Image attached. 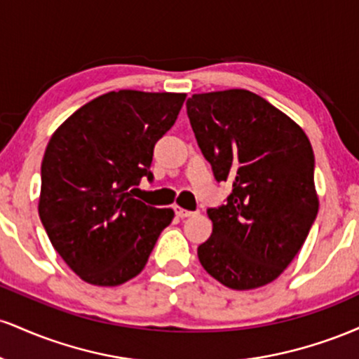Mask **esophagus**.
<instances>
[{"label": "esophagus", "instance_id": "34e87169", "mask_svg": "<svg viewBox=\"0 0 359 359\" xmlns=\"http://www.w3.org/2000/svg\"><path fill=\"white\" fill-rule=\"evenodd\" d=\"M175 214L179 217H189V216H192V214H196V212L187 211V209H182V208H175Z\"/></svg>", "mask_w": 359, "mask_h": 359}]
</instances>
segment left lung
I'll return each instance as SVG.
<instances>
[{"label":"left lung","instance_id":"left-lung-1","mask_svg":"<svg viewBox=\"0 0 359 359\" xmlns=\"http://www.w3.org/2000/svg\"><path fill=\"white\" fill-rule=\"evenodd\" d=\"M187 116L224 204L209 208L212 234L197 248L222 285L250 290L273 282L302 248L319 201L314 151L297 123L246 89L194 94Z\"/></svg>","mask_w":359,"mask_h":359}]
</instances>
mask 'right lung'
<instances>
[{
	"label": "right lung",
	"mask_w": 359,
	"mask_h": 359,
	"mask_svg": "<svg viewBox=\"0 0 359 359\" xmlns=\"http://www.w3.org/2000/svg\"><path fill=\"white\" fill-rule=\"evenodd\" d=\"M185 94L118 90L77 109L42 162L39 214L62 259L84 282L125 283L145 269L174 211L135 199L154 180L155 143L174 126Z\"/></svg>",
	"instance_id": "right-lung-1"
}]
</instances>
